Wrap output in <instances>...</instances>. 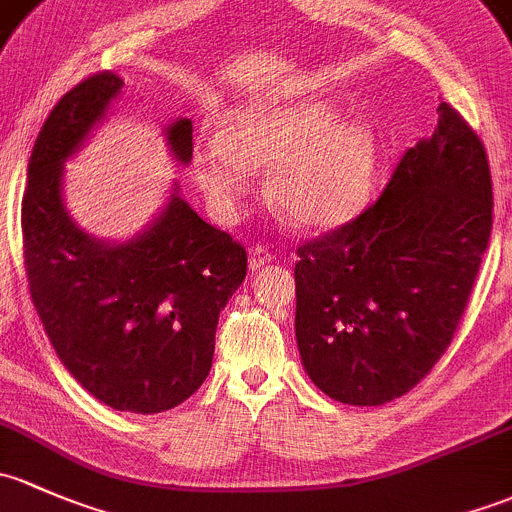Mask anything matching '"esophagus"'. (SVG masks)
Returning <instances> with one entry per match:
<instances>
[{"mask_svg":"<svg viewBox=\"0 0 512 512\" xmlns=\"http://www.w3.org/2000/svg\"><path fill=\"white\" fill-rule=\"evenodd\" d=\"M273 256L271 251L268 249H261V246H256V249H251V254H249V268L251 271H261L263 266H268V263L273 261Z\"/></svg>","mask_w":512,"mask_h":512,"instance_id":"34e87169","label":"esophagus"}]
</instances>
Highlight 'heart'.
<instances>
[{"label": "heart", "instance_id": "obj_1", "mask_svg": "<svg viewBox=\"0 0 512 512\" xmlns=\"http://www.w3.org/2000/svg\"><path fill=\"white\" fill-rule=\"evenodd\" d=\"M271 167L268 202L300 229H335L362 212L379 170V142L360 120H342L333 100L254 103L234 110L226 130L194 142V172L221 221L239 219Z\"/></svg>", "mask_w": 512, "mask_h": 512}]
</instances>
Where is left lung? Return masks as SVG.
I'll list each match as a JSON object with an SVG mask.
<instances>
[{
  "label": "left lung",
  "instance_id": "left-lung-1",
  "mask_svg": "<svg viewBox=\"0 0 512 512\" xmlns=\"http://www.w3.org/2000/svg\"><path fill=\"white\" fill-rule=\"evenodd\" d=\"M439 125L404 152L382 197L300 246L295 340L310 382L335 402L379 407L439 362L491 239L486 150L439 103Z\"/></svg>",
  "mask_w": 512,
  "mask_h": 512
}]
</instances>
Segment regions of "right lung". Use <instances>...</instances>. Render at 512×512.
<instances>
[{
  "mask_svg": "<svg viewBox=\"0 0 512 512\" xmlns=\"http://www.w3.org/2000/svg\"><path fill=\"white\" fill-rule=\"evenodd\" d=\"M123 91L103 71L46 118L21 202L34 308L56 355L83 389L118 412L157 414L192 397L212 370L219 313L246 278V251L170 197L125 241L88 234L63 202V170ZM177 165L192 162V120L162 130Z\"/></svg>",
  "mask_w": 512,
  "mask_h": 512,
  "instance_id": "right-lung-1",
  "label": "right lung"
}]
</instances>
